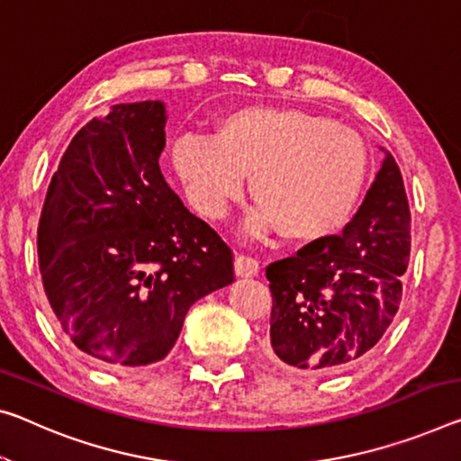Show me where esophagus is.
Returning a JSON list of instances; mask_svg holds the SVG:
<instances>
[{"label":"esophagus","mask_w":461,"mask_h":461,"mask_svg":"<svg viewBox=\"0 0 461 461\" xmlns=\"http://www.w3.org/2000/svg\"><path fill=\"white\" fill-rule=\"evenodd\" d=\"M233 268H236L238 276H257L260 273V262L252 257H246V254H240L233 260Z\"/></svg>","instance_id":"obj_1"}]
</instances>
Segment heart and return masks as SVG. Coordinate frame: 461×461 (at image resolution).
Here are the masks:
<instances>
[{"mask_svg": "<svg viewBox=\"0 0 461 461\" xmlns=\"http://www.w3.org/2000/svg\"><path fill=\"white\" fill-rule=\"evenodd\" d=\"M172 158L204 217L228 213L250 176L248 191L258 209L248 219V231L276 225L283 238L297 242L340 230L369 178V149L357 131L295 108L230 113L213 137L178 139Z\"/></svg>", "mask_w": 461, "mask_h": 461, "instance_id": "b5f03b06", "label": "heart"}]
</instances>
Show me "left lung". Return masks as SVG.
<instances>
[{"instance_id": "1", "label": "left lung", "mask_w": 461, "mask_h": 461, "mask_svg": "<svg viewBox=\"0 0 461 461\" xmlns=\"http://www.w3.org/2000/svg\"><path fill=\"white\" fill-rule=\"evenodd\" d=\"M411 209L400 167L382 170L339 236L267 267L273 294L268 357L305 374H339L374 348L402 302Z\"/></svg>"}]
</instances>
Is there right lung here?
I'll list each match as a JSON object with an SVG mask.
<instances>
[{
  "label": "right lung",
  "mask_w": 461,
  "mask_h": 461,
  "mask_svg": "<svg viewBox=\"0 0 461 461\" xmlns=\"http://www.w3.org/2000/svg\"><path fill=\"white\" fill-rule=\"evenodd\" d=\"M159 100L77 131L50 178L39 267L57 322L102 367L170 353L191 305L233 281L231 248L167 186Z\"/></svg>",
  "instance_id": "add662e5"
}]
</instances>
